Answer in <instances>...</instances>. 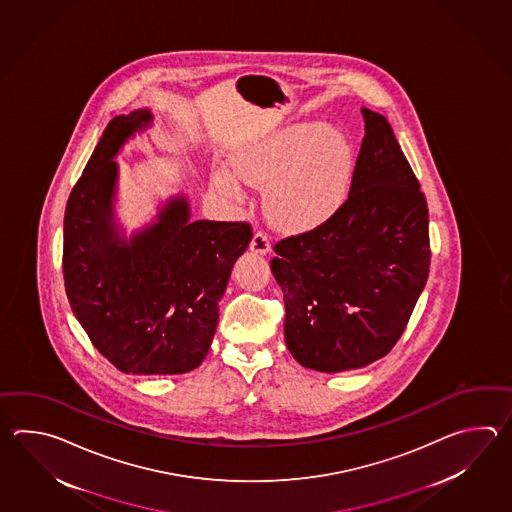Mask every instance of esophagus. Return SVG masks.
<instances>
[{"label": "esophagus", "instance_id": "esophagus-1", "mask_svg": "<svg viewBox=\"0 0 512 512\" xmlns=\"http://www.w3.org/2000/svg\"><path fill=\"white\" fill-rule=\"evenodd\" d=\"M251 251L256 252V254H267V252L271 251V241H269V236L263 230H258L254 234V238L251 241Z\"/></svg>", "mask_w": 512, "mask_h": 512}]
</instances>
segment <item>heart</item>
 Instances as JSON below:
<instances>
[{"label":"heart","instance_id":"heart-1","mask_svg":"<svg viewBox=\"0 0 512 512\" xmlns=\"http://www.w3.org/2000/svg\"><path fill=\"white\" fill-rule=\"evenodd\" d=\"M238 174L265 186V212L283 230H311L344 207L355 175L348 139L322 122H302L247 146L234 159ZM214 185L241 199L240 181L229 170L214 174Z\"/></svg>","mask_w":512,"mask_h":512}]
</instances>
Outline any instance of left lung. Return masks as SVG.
Returning a JSON list of instances; mask_svg holds the SVG:
<instances>
[{
  "mask_svg": "<svg viewBox=\"0 0 512 512\" xmlns=\"http://www.w3.org/2000/svg\"><path fill=\"white\" fill-rule=\"evenodd\" d=\"M366 135L344 207L274 245L285 342L304 368L357 370L390 353L430 271L428 207L390 122L362 108Z\"/></svg>",
  "mask_w": 512,
  "mask_h": 512,
  "instance_id": "obj_1",
  "label": "left lung"
}]
</instances>
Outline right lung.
Here are the masks:
<instances>
[{
    "label": "right lung",
    "mask_w": 512,
    "mask_h": 512,
    "mask_svg": "<svg viewBox=\"0 0 512 512\" xmlns=\"http://www.w3.org/2000/svg\"><path fill=\"white\" fill-rule=\"evenodd\" d=\"M150 122L152 113L137 109L102 133L67 201L62 269L71 309L102 357L124 373L177 375L207 357L219 300L252 229L190 221L186 197H174L150 227L120 238L113 157Z\"/></svg>",
    "instance_id": "right-lung-1"
}]
</instances>
